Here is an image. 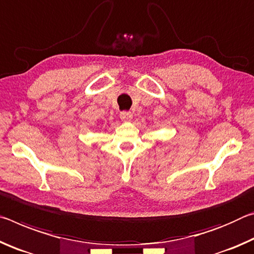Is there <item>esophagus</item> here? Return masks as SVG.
Returning a JSON list of instances; mask_svg holds the SVG:
<instances>
[{"mask_svg": "<svg viewBox=\"0 0 254 254\" xmlns=\"http://www.w3.org/2000/svg\"><path fill=\"white\" fill-rule=\"evenodd\" d=\"M120 118H122L125 123H128L131 120L132 115L130 111H123V112H120Z\"/></svg>", "mask_w": 254, "mask_h": 254, "instance_id": "obj_1", "label": "esophagus"}]
</instances>
